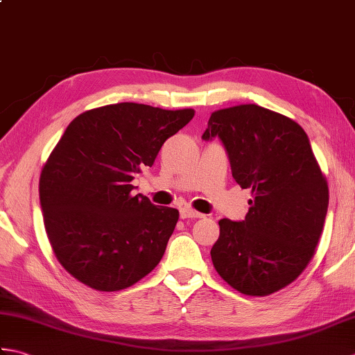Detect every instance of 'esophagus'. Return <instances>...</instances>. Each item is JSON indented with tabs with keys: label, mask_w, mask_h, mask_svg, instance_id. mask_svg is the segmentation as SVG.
<instances>
[{
	"label": "esophagus",
	"mask_w": 355,
	"mask_h": 355,
	"mask_svg": "<svg viewBox=\"0 0 355 355\" xmlns=\"http://www.w3.org/2000/svg\"><path fill=\"white\" fill-rule=\"evenodd\" d=\"M180 216H182L183 220H186V218H202L205 215L197 212V210H193L191 207H183V209H180Z\"/></svg>",
	"instance_id": "esophagus-1"
}]
</instances>
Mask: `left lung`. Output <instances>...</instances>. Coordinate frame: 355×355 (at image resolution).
I'll return each mask as SVG.
<instances>
[{
    "label": "left lung",
    "mask_w": 355,
    "mask_h": 355,
    "mask_svg": "<svg viewBox=\"0 0 355 355\" xmlns=\"http://www.w3.org/2000/svg\"><path fill=\"white\" fill-rule=\"evenodd\" d=\"M218 137L243 189L244 221H220L210 256L225 282L268 296L297 279L315 252L328 210V184L302 126L248 103L212 112L202 140Z\"/></svg>",
    "instance_id": "obj_1"
}]
</instances>
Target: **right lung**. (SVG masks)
Instances as JSON below:
<instances>
[{"label": "right lung", "mask_w": 355, "mask_h": 355, "mask_svg": "<svg viewBox=\"0 0 355 355\" xmlns=\"http://www.w3.org/2000/svg\"><path fill=\"white\" fill-rule=\"evenodd\" d=\"M193 114L122 102L67 126L42 168L40 201L53 252L79 282L119 291L160 262L180 214L131 195V182Z\"/></svg>", "instance_id": "add662e5"}]
</instances>
